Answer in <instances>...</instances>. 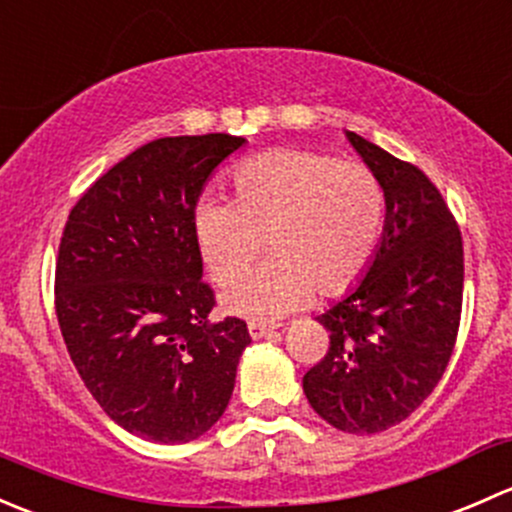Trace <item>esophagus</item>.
<instances>
[{
    "mask_svg": "<svg viewBox=\"0 0 512 512\" xmlns=\"http://www.w3.org/2000/svg\"><path fill=\"white\" fill-rule=\"evenodd\" d=\"M247 329H250L252 339H262V337H270V334H275V327H272V324H265V322H250L247 324Z\"/></svg>",
    "mask_w": 512,
    "mask_h": 512,
    "instance_id": "obj_1",
    "label": "esophagus"
}]
</instances>
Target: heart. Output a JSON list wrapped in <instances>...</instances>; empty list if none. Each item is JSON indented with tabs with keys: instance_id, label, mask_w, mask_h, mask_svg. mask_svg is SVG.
<instances>
[{
	"instance_id": "heart-1",
	"label": "heart",
	"mask_w": 512,
	"mask_h": 512,
	"mask_svg": "<svg viewBox=\"0 0 512 512\" xmlns=\"http://www.w3.org/2000/svg\"><path fill=\"white\" fill-rule=\"evenodd\" d=\"M235 200L203 198L193 232L210 275L230 285L270 242L272 260L223 294L230 312L280 319L354 285L384 235L386 195L371 168L299 148L262 153L232 173Z\"/></svg>"
}]
</instances>
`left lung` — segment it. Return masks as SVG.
<instances>
[{"label":"left lung","instance_id":"1","mask_svg":"<svg viewBox=\"0 0 512 512\" xmlns=\"http://www.w3.org/2000/svg\"><path fill=\"white\" fill-rule=\"evenodd\" d=\"M384 185L386 220L364 280L319 314L329 349L304 374L312 409L347 433L409 418L441 381L463 304V240L423 170L347 131Z\"/></svg>","mask_w":512,"mask_h":512}]
</instances>
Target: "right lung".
Returning a JSON list of instances; mask_svg holds the SVG:
<instances>
[{
    "mask_svg": "<svg viewBox=\"0 0 512 512\" xmlns=\"http://www.w3.org/2000/svg\"><path fill=\"white\" fill-rule=\"evenodd\" d=\"M242 146L227 133L146 143L81 195L61 235V337L98 406L146 441L210 431L252 342L242 319H210L193 232L205 183Z\"/></svg>",
    "mask_w": 512,
    "mask_h": 512,
    "instance_id": "1",
    "label": "right lung"
}]
</instances>
